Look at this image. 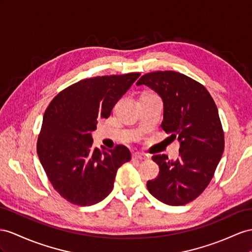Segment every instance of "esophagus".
Wrapping results in <instances>:
<instances>
[{
	"label": "esophagus",
	"mask_w": 252,
	"mask_h": 252,
	"mask_svg": "<svg viewBox=\"0 0 252 252\" xmlns=\"http://www.w3.org/2000/svg\"><path fill=\"white\" fill-rule=\"evenodd\" d=\"M149 158H148L146 154L144 153H134L132 156V159H137V160H146Z\"/></svg>",
	"instance_id": "obj_1"
}]
</instances>
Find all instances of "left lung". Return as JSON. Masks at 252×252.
<instances>
[{"mask_svg": "<svg viewBox=\"0 0 252 252\" xmlns=\"http://www.w3.org/2000/svg\"><path fill=\"white\" fill-rule=\"evenodd\" d=\"M136 85H146L164 103L163 130L180 141L179 158L153 156L158 176L147 182L153 197L169 205L195 200L209 185L224 149V135L218 109L206 88L176 71L143 75Z\"/></svg>", "mask_w": 252, "mask_h": 252, "instance_id": "8db88e82", "label": "left lung"}]
</instances>
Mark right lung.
I'll use <instances>...</instances> for the list:
<instances>
[{
    "instance_id": "1",
    "label": "right lung",
    "mask_w": 252,
    "mask_h": 252,
    "mask_svg": "<svg viewBox=\"0 0 252 252\" xmlns=\"http://www.w3.org/2000/svg\"><path fill=\"white\" fill-rule=\"evenodd\" d=\"M139 72L95 76L63 89L43 115L37 154L54 189L70 203L86 206L113 190L119 167L131 159L126 146L94 148L98 118H108Z\"/></svg>"
}]
</instances>
